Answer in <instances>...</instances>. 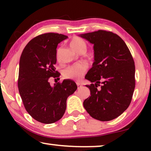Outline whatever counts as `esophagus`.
<instances>
[{
    "label": "esophagus",
    "mask_w": 151,
    "mask_h": 151,
    "mask_svg": "<svg viewBox=\"0 0 151 151\" xmlns=\"http://www.w3.org/2000/svg\"><path fill=\"white\" fill-rule=\"evenodd\" d=\"M76 84H77V86H78V88H80V86H82V84L79 83V82H77V83H76Z\"/></svg>",
    "instance_id": "1"
}]
</instances>
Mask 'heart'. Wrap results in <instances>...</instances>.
Wrapping results in <instances>:
<instances>
[{
  "instance_id": "heart-1",
  "label": "heart",
  "mask_w": 151,
  "mask_h": 151,
  "mask_svg": "<svg viewBox=\"0 0 151 151\" xmlns=\"http://www.w3.org/2000/svg\"><path fill=\"white\" fill-rule=\"evenodd\" d=\"M70 46L74 51L79 53L86 52L87 45L83 39L79 37H73L70 42ZM60 49L57 51V59L58 60V53ZM87 65L84 63H78L73 66H70L64 70L63 76L67 79L79 80L83 77L84 73L87 71Z\"/></svg>"
}]
</instances>
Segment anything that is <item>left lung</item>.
<instances>
[{
	"mask_svg": "<svg viewBox=\"0 0 151 151\" xmlns=\"http://www.w3.org/2000/svg\"><path fill=\"white\" fill-rule=\"evenodd\" d=\"M94 45V63L85 76L91 96L84 101L94 119L110 121L127 110L135 87L133 58L118 35L106 30L80 35Z\"/></svg>",
	"mask_w": 151,
	"mask_h": 151,
	"instance_id": "8db88e82",
	"label": "left lung"
}]
</instances>
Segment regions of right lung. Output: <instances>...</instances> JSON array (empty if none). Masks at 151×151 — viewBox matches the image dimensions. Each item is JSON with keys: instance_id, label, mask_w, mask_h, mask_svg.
Segmentation results:
<instances>
[{"instance_id": "add662e5", "label": "right lung", "mask_w": 151, "mask_h": 151, "mask_svg": "<svg viewBox=\"0 0 151 151\" xmlns=\"http://www.w3.org/2000/svg\"><path fill=\"white\" fill-rule=\"evenodd\" d=\"M67 38L52 32L38 35L28 42L20 56L18 90L26 111L39 122L51 124L60 119L67 98L78 88L71 80L58 82L53 86L49 83L51 77L58 79L60 75L54 67L56 48Z\"/></svg>"}]
</instances>
